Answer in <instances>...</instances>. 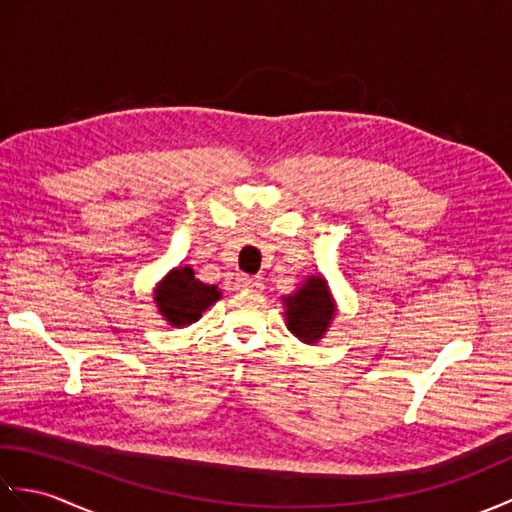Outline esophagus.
I'll use <instances>...</instances> for the list:
<instances>
[{"mask_svg":"<svg viewBox=\"0 0 512 512\" xmlns=\"http://www.w3.org/2000/svg\"><path fill=\"white\" fill-rule=\"evenodd\" d=\"M237 281H239V286H242L244 290H250V292H262V290H264L262 279H257V277L242 275V277H239Z\"/></svg>","mask_w":512,"mask_h":512,"instance_id":"34e87169","label":"esophagus"}]
</instances>
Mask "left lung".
I'll list each match as a JSON object with an SVG mask.
<instances>
[{"mask_svg":"<svg viewBox=\"0 0 512 512\" xmlns=\"http://www.w3.org/2000/svg\"><path fill=\"white\" fill-rule=\"evenodd\" d=\"M334 317V303L325 279L312 277L306 286L286 299L288 330L303 343H317Z\"/></svg>","mask_w":512,"mask_h":512,"instance_id":"1","label":"left lung"}]
</instances>
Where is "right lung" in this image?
I'll use <instances>...</instances> for the list:
<instances>
[{
    "mask_svg": "<svg viewBox=\"0 0 512 512\" xmlns=\"http://www.w3.org/2000/svg\"><path fill=\"white\" fill-rule=\"evenodd\" d=\"M220 299L215 286H206L195 279L193 268H176L162 281L156 292V303L171 325H189L202 317V312Z\"/></svg>",
    "mask_w": 512,
    "mask_h": 512,
    "instance_id": "add662e5",
    "label": "right lung"
}]
</instances>
